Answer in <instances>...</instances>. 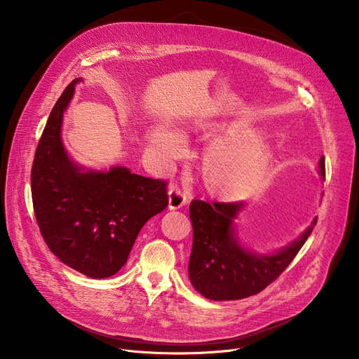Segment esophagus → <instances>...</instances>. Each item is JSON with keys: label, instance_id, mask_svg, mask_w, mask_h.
I'll list each match as a JSON object with an SVG mask.
<instances>
[{"label": "esophagus", "instance_id": "34e87169", "mask_svg": "<svg viewBox=\"0 0 359 359\" xmlns=\"http://www.w3.org/2000/svg\"><path fill=\"white\" fill-rule=\"evenodd\" d=\"M187 202V196L179 189V187L172 186L168 191V208L179 210Z\"/></svg>", "mask_w": 359, "mask_h": 359}]
</instances>
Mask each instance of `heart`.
Masks as SVG:
<instances>
[{"label": "heart", "instance_id": "b5f03b06", "mask_svg": "<svg viewBox=\"0 0 359 359\" xmlns=\"http://www.w3.org/2000/svg\"><path fill=\"white\" fill-rule=\"evenodd\" d=\"M201 130L219 135L205 151L202 172L205 184L215 195L229 199L255 192L265 179L271 149L265 141L253 138V130L236 122H201ZM151 149L164 164L180 158L186 140L167 125L156 123L147 130Z\"/></svg>", "mask_w": 359, "mask_h": 359}]
</instances>
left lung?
I'll return each instance as SVG.
<instances>
[{
  "label": "left lung",
  "mask_w": 359,
  "mask_h": 359,
  "mask_svg": "<svg viewBox=\"0 0 359 359\" xmlns=\"http://www.w3.org/2000/svg\"><path fill=\"white\" fill-rule=\"evenodd\" d=\"M318 175L325 179V157H320ZM248 203L205 202L194 199L189 215L194 244L189 278L194 288L214 301L241 299L259 294L287 269L311 234L317 217L288 246L271 255H259L241 246L236 234L238 214Z\"/></svg>",
  "instance_id": "1"
}]
</instances>
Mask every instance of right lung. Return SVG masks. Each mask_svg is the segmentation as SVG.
Segmentation results:
<instances>
[{
	"label": "right lung",
	"instance_id": "right-lung-1",
	"mask_svg": "<svg viewBox=\"0 0 359 359\" xmlns=\"http://www.w3.org/2000/svg\"><path fill=\"white\" fill-rule=\"evenodd\" d=\"M80 81L64 90L48 118L32 167V199L49 250L67 266L103 279L125 265L144 224L165 210L167 183L122 165L84 170L69 158L61 129Z\"/></svg>",
	"mask_w": 359,
	"mask_h": 359
}]
</instances>
